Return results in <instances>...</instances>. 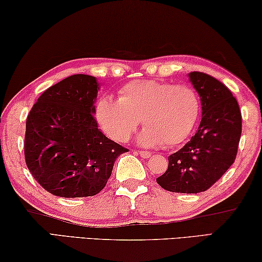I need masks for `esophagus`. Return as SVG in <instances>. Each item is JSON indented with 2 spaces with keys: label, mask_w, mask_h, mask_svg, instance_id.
I'll return each mask as SVG.
<instances>
[{
  "label": "esophagus",
  "mask_w": 262,
  "mask_h": 262,
  "mask_svg": "<svg viewBox=\"0 0 262 262\" xmlns=\"http://www.w3.org/2000/svg\"><path fill=\"white\" fill-rule=\"evenodd\" d=\"M138 153L143 159H148V158H150V156H151L150 151H147V150H138Z\"/></svg>",
  "instance_id": "1"
}]
</instances>
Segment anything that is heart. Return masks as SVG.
<instances>
[{
  "label": "heart",
  "mask_w": 262,
  "mask_h": 262,
  "mask_svg": "<svg viewBox=\"0 0 262 262\" xmlns=\"http://www.w3.org/2000/svg\"><path fill=\"white\" fill-rule=\"evenodd\" d=\"M200 109V97L190 85L139 80L123 85L119 100L101 97L96 119L102 130L116 141H127L142 120L146 128L138 136L139 143L178 146L193 132Z\"/></svg>",
  "instance_id": "b5f03b06"
}]
</instances>
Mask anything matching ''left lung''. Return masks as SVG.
<instances>
[{"mask_svg": "<svg viewBox=\"0 0 262 262\" xmlns=\"http://www.w3.org/2000/svg\"><path fill=\"white\" fill-rule=\"evenodd\" d=\"M188 76L200 95V126L169 156L168 168L156 182L169 192L196 194L210 188L235 161L243 121L236 99L224 83L201 72Z\"/></svg>", "mask_w": 262, "mask_h": 262, "instance_id": "obj_1", "label": "left lung"}]
</instances>
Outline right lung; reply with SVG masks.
Segmentation results:
<instances>
[{"instance_id":"obj_1","label":"right lung","mask_w":262,"mask_h":262,"mask_svg":"<svg viewBox=\"0 0 262 262\" xmlns=\"http://www.w3.org/2000/svg\"><path fill=\"white\" fill-rule=\"evenodd\" d=\"M99 83L76 74L38 97L26 122L25 158L47 192L61 198L93 196L104 188L115 160L128 151L94 119Z\"/></svg>"}]
</instances>
